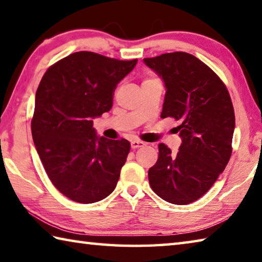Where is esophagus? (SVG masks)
Here are the masks:
<instances>
[{"mask_svg":"<svg viewBox=\"0 0 262 262\" xmlns=\"http://www.w3.org/2000/svg\"><path fill=\"white\" fill-rule=\"evenodd\" d=\"M130 145H132L133 148H137V147H143V146H144L145 143L142 142V141H138V140H134V141L130 142Z\"/></svg>","mask_w":262,"mask_h":262,"instance_id":"1","label":"esophagus"}]
</instances>
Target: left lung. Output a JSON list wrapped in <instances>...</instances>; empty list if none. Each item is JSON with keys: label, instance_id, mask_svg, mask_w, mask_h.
Returning <instances> with one entry per match:
<instances>
[{"label": "left lung", "instance_id": "8db88e82", "mask_svg": "<svg viewBox=\"0 0 262 262\" xmlns=\"http://www.w3.org/2000/svg\"><path fill=\"white\" fill-rule=\"evenodd\" d=\"M166 87L161 118L172 117L182 144L173 155L159 144L148 182L165 201L184 206L204 195L232 155L235 115L226 86L192 54L173 52L143 60Z\"/></svg>", "mask_w": 262, "mask_h": 262}]
</instances>
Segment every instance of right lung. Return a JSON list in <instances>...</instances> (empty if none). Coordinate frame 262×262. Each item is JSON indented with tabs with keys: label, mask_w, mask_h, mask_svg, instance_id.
<instances>
[{
	"label": "right lung",
	"mask_w": 262,
	"mask_h": 262,
	"mask_svg": "<svg viewBox=\"0 0 262 262\" xmlns=\"http://www.w3.org/2000/svg\"><path fill=\"white\" fill-rule=\"evenodd\" d=\"M136 63L80 51L48 69L36 91V151L53 185L75 202L101 201L117 186L130 143L99 136L93 119L110 111L117 84Z\"/></svg>",
	"instance_id": "obj_1"
}]
</instances>
